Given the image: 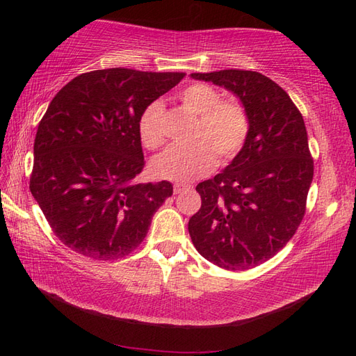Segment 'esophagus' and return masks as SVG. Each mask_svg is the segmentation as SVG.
Returning <instances> with one entry per match:
<instances>
[{"label": "esophagus", "mask_w": 356, "mask_h": 356, "mask_svg": "<svg viewBox=\"0 0 356 356\" xmlns=\"http://www.w3.org/2000/svg\"><path fill=\"white\" fill-rule=\"evenodd\" d=\"M188 190V185H184V184H176L174 185V194H180L182 191Z\"/></svg>", "instance_id": "34e87169"}]
</instances>
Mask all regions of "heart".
Masks as SVG:
<instances>
[{"mask_svg": "<svg viewBox=\"0 0 356 356\" xmlns=\"http://www.w3.org/2000/svg\"><path fill=\"white\" fill-rule=\"evenodd\" d=\"M179 101L197 116L190 145L174 147L154 159L156 177L188 182L211 172L217 165L236 159L251 133V116L245 102L236 96L222 97L220 90L208 82H193L179 93ZM139 138L149 151L166 143L165 108L161 101L148 104L139 118Z\"/></svg>", "mask_w": 356, "mask_h": 356, "instance_id": "obj_1", "label": "heart"}]
</instances>
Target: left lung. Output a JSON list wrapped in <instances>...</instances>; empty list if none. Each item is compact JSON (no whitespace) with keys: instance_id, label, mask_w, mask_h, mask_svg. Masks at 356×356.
Here are the masks:
<instances>
[{"instance_id":"8db88e82","label":"left lung","mask_w":356,"mask_h":356,"mask_svg":"<svg viewBox=\"0 0 356 356\" xmlns=\"http://www.w3.org/2000/svg\"><path fill=\"white\" fill-rule=\"evenodd\" d=\"M236 93L251 116L243 149L197 185L202 207L188 223L195 249L216 266L246 270L286 246L306 214L314 159L303 116L284 90L252 70L193 73Z\"/></svg>"}]
</instances>
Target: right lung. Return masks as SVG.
Masks as SVG:
<instances>
[{
	"mask_svg": "<svg viewBox=\"0 0 356 356\" xmlns=\"http://www.w3.org/2000/svg\"><path fill=\"white\" fill-rule=\"evenodd\" d=\"M185 73H82L53 97L38 125L30 193L63 243L93 260L131 254L172 195L166 180L138 184L139 118Z\"/></svg>",
	"mask_w": 356,
	"mask_h": 356,
	"instance_id": "obj_1",
	"label": "right lung"
}]
</instances>
